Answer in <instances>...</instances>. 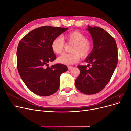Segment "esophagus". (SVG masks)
<instances>
[{
	"label": "esophagus",
	"mask_w": 131,
	"mask_h": 131,
	"mask_svg": "<svg viewBox=\"0 0 131 131\" xmlns=\"http://www.w3.org/2000/svg\"><path fill=\"white\" fill-rule=\"evenodd\" d=\"M73 66H68V69L69 70H70V69H72V68H73Z\"/></svg>",
	"instance_id": "1"
}]
</instances>
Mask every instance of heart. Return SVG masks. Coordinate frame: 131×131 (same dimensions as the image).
I'll list each match as a JSON object with an SVG mask.
<instances>
[{
	"instance_id": "obj_1",
	"label": "heart",
	"mask_w": 131,
	"mask_h": 131,
	"mask_svg": "<svg viewBox=\"0 0 131 131\" xmlns=\"http://www.w3.org/2000/svg\"><path fill=\"white\" fill-rule=\"evenodd\" d=\"M72 43L70 53H65L58 58V62L63 64H73L80 58H86L90 54L92 49V43L86 39V35L80 31L74 30L64 35V37L55 38L51 43V49L56 54L61 53L64 48L65 41Z\"/></svg>"
}]
</instances>
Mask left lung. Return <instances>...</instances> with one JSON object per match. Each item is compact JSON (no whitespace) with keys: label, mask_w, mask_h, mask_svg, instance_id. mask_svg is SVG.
Here are the masks:
<instances>
[{"label":"left lung","mask_w":131,"mask_h":131,"mask_svg":"<svg viewBox=\"0 0 131 131\" xmlns=\"http://www.w3.org/2000/svg\"><path fill=\"white\" fill-rule=\"evenodd\" d=\"M93 39V49L85 59L87 66H78L80 73L75 81L81 92L93 94L108 84L118 62L116 42L114 38L100 27L88 28Z\"/></svg>","instance_id":"1"}]
</instances>
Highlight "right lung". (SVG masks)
I'll use <instances>...</instances> for the list:
<instances>
[{"label": "right lung", "mask_w": 131, "mask_h": 131, "mask_svg": "<svg viewBox=\"0 0 131 131\" xmlns=\"http://www.w3.org/2000/svg\"><path fill=\"white\" fill-rule=\"evenodd\" d=\"M68 28L42 26L30 31L17 46V67L19 75L31 92L49 96L59 89L61 75L68 68L62 64L49 67L56 58L51 49L53 39Z\"/></svg>", "instance_id": "right-lung-1"}]
</instances>
